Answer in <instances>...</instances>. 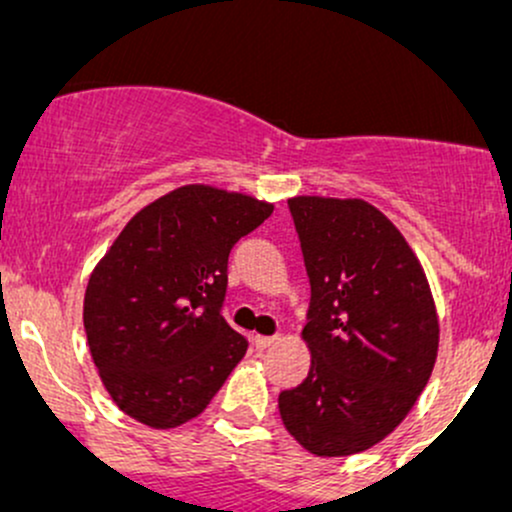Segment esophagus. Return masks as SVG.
Wrapping results in <instances>:
<instances>
[{
  "label": "esophagus",
  "instance_id": "esophagus-1",
  "mask_svg": "<svg viewBox=\"0 0 512 512\" xmlns=\"http://www.w3.org/2000/svg\"><path fill=\"white\" fill-rule=\"evenodd\" d=\"M274 342H276V337H262V334H255V337H252V344H255V349H260V351L269 349Z\"/></svg>",
  "mask_w": 512,
  "mask_h": 512
}]
</instances>
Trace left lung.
Listing matches in <instances>:
<instances>
[{"mask_svg":"<svg viewBox=\"0 0 512 512\" xmlns=\"http://www.w3.org/2000/svg\"><path fill=\"white\" fill-rule=\"evenodd\" d=\"M310 279V370L279 395L286 431L317 457L373 448L402 424L431 378L438 315L424 267L363 199L293 197Z\"/></svg>","mask_w":512,"mask_h":512,"instance_id":"left-lung-1","label":"left lung"}]
</instances>
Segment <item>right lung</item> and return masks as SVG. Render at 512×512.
I'll list each match as a JSON object with an SVG mask.
<instances>
[{"label":"right lung","mask_w":512,"mask_h":512,"mask_svg":"<svg viewBox=\"0 0 512 512\" xmlns=\"http://www.w3.org/2000/svg\"><path fill=\"white\" fill-rule=\"evenodd\" d=\"M274 204L185 185L144 207L96 264L84 296L88 349L127 416L175 428L207 409L248 351L223 320L228 255Z\"/></svg>","instance_id":"1"}]
</instances>
